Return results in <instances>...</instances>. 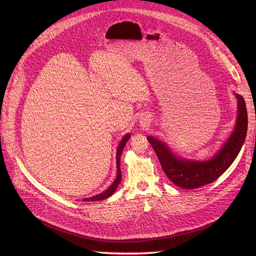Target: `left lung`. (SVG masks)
Segmentation results:
<instances>
[{
	"label": "left lung",
	"instance_id": "1",
	"mask_svg": "<svg viewBox=\"0 0 256 256\" xmlns=\"http://www.w3.org/2000/svg\"><path fill=\"white\" fill-rule=\"evenodd\" d=\"M236 96L238 114L234 130L220 152L206 162L178 158L162 141L152 136L147 137L163 171L174 184L184 189H196L216 180L234 163L244 144L248 128V114L244 98L238 94H236Z\"/></svg>",
	"mask_w": 256,
	"mask_h": 256
}]
</instances>
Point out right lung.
<instances>
[{
    "instance_id": "add662e5",
    "label": "right lung",
    "mask_w": 256,
    "mask_h": 256,
    "mask_svg": "<svg viewBox=\"0 0 256 256\" xmlns=\"http://www.w3.org/2000/svg\"><path fill=\"white\" fill-rule=\"evenodd\" d=\"M130 134H128V135H126L124 137V139L121 140V142L119 143V146L117 148V154H116V162H117V178L115 180V182L110 186V188L108 190H106L104 193L102 194H98V195H96L93 197H90V198H86L84 199L85 201H96V200H104L108 197H110L116 190V188L118 186V184H120L121 182V170H120V156H121V152H122L124 150V147L126 146L128 140L130 139Z\"/></svg>"
}]
</instances>
